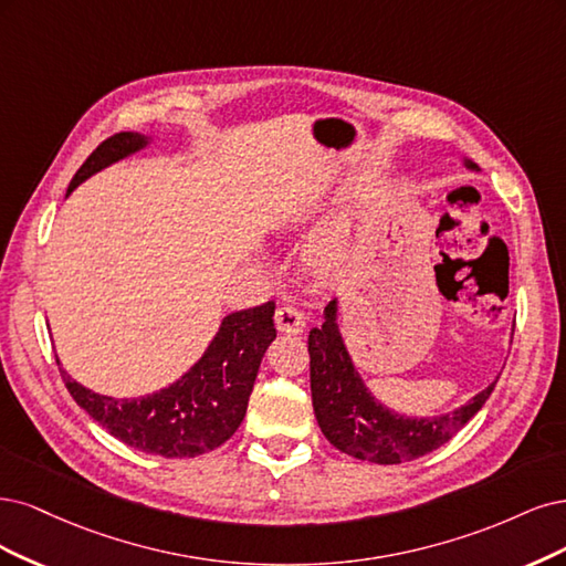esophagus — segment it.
Masks as SVG:
<instances>
[{"mask_svg":"<svg viewBox=\"0 0 566 566\" xmlns=\"http://www.w3.org/2000/svg\"><path fill=\"white\" fill-rule=\"evenodd\" d=\"M275 324L282 334H301L305 329V317L298 307L282 305L275 313Z\"/></svg>","mask_w":566,"mask_h":566,"instance_id":"obj_1","label":"esophagus"}]
</instances>
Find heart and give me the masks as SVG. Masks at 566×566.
Returning a JSON list of instances; mask_svg holds the SVG:
<instances>
[{
    "label": "heart",
    "instance_id": "obj_1",
    "mask_svg": "<svg viewBox=\"0 0 566 566\" xmlns=\"http://www.w3.org/2000/svg\"><path fill=\"white\" fill-rule=\"evenodd\" d=\"M340 253H343V237L338 232L322 237V240L313 249V256L319 263H334L340 259Z\"/></svg>",
    "mask_w": 566,
    "mask_h": 566
}]
</instances>
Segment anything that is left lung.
Instances as JSON below:
<instances>
[{
	"instance_id": "left-lung-1",
	"label": "left lung",
	"mask_w": 566,
	"mask_h": 566,
	"mask_svg": "<svg viewBox=\"0 0 566 566\" xmlns=\"http://www.w3.org/2000/svg\"><path fill=\"white\" fill-rule=\"evenodd\" d=\"M465 167L478 169V164L465 159ZM336 313L338 301L324 307V324L310 332L307 353L310 390H313L317 423L338 451L378 465L421 459L447 444L494 392L496 380L472 397L468 405L434 418H409L390 411L367 390L355 371L338 332Z\"/></svg>"
}]
</instances>
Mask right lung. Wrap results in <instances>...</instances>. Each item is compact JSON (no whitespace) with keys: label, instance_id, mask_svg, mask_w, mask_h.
I'll use <instances>...</instances> for the list:
<instances>
[{"label":"right lung","instance_id":"1","mask_svg":"<svg viewBox=\"0 0 566 566\" xmlns=\"http://www.w3.org/2000/svg\"><path fill=\"white\" fill-rule=\"evenodd\" d=\"M145 145L148 136L136 132L105 138L70 180L67 195L88 176ZM272 315V301L228 315L202 359L188 374L169 388L136 399L91 392L70 378L59 357L56 361L72 399L119 442L164 459H195L228 442L244 421L261 359L277 336Z\"/></svg>","mask_w":566,"mask_h":566}]
</instances>
